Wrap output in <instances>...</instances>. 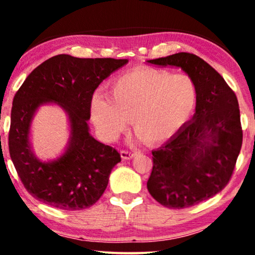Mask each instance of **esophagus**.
I'll use <instances>...</instances> for the list:
<instances>
[{
    "mask_svg": "<svg viewBox=\"0 0 255 255\" xmlns=\"http://www.w3.org/2000/svg\"><path fill=\"white\" fill-rule=\"evenodd\" d=\"M134 154H135V152L134 151H128V150L121 151V157L124 158V159H130V158H133Z\"/></svg>",
    "mask_w": 255,
    "mask_h": 255,
    "instance_id": "1",
    "label": "esophagus"
}]
</instances>
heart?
Listing matches in <instances>:
<instances>
[{
    "mask_svg": "<svg viewBox=\"0 0 255 255\" xmlns=\"http://www.w3.org/2000/svg\"><path fill=\"white\" fill-rule=\"evenodd\" d=\"M108 92L91 102L93 124L108 141L127 129L129 119L146 142L169 139L188 121L198 101L197 85L188 74L148 67L119 75Z\"/></svg>",
    "mask_w": 255,
    "mask_h": 255,
    "instance_id": "1",
    "label": "heart"
}]
</instances>
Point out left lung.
I'll list each match as a JSON object with an SVG mask.
<instances>
[{"label":"left lung","mask_w":255,"mask_h":255,"mask_svg":"<svg viewBox=\"0 0 255 255\" xmlns=\"http://www.w3.org/2000/svg\"><path fill=\"white\" fill-rule=\"evenodd\" d=\"M181 67L195 81L194 118L162 147L152 151L147 189L169 209H184L212 198L229 183L242 146V127L235 92L203 58L178 52L150 60Z\"/></svg>","instance_id":"left-lung-1"}]
</instances>
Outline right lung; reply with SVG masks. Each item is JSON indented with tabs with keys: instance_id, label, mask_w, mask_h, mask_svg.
Listing matches in <instances>:
<instances>
[{
	"instance_id": "1",
	"label": "right lung",
	"mask_w": 255,
	"mask_h": 255,
	"mask_svg": "<svg viewBox=\"0 0 255 255\" xmlns=\"http://www.w3.org/2000/svg\"><path fill=\"white\" fill-rule=\"evenodd\" d=\"M128 60L78 58L57 55L37 67L16 91L10 114L8 147L15 170L32 197L68 211L85 210L103 195L113 168L121 162L118 150L90 135L87 120L99 84ZM48 101L67 111L72 128L66 153L44 163L33 156L28 142L34 111Z\"/></svg>"
}]
</instances>
